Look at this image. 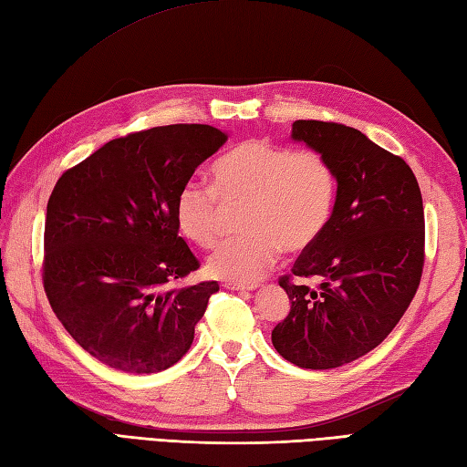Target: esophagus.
<instances>
[{
	"instance_id": "esophagus-1",
	"label": "esophagus",
	"mask_w": 467,
	"mask_h": 467,
	"mask_svg": "<svg viewBox=\"0 0 467 467\" xmlns=\"http://www.w3.org/2000/svg\"><path fill=\"white\" fill-rule=\"evenodd\" d=\"M224 288H229V290H254V288H256V285H244V283H229V280H226V283H224Z\"/></svg>"
}]
</instances>
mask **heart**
<instances>
[{"instance_id":"heart-1","label":"heart","mask_w":467,"mask_h":467,"mask_svg":"<svg viewBox=\"0 0 467 467\" xmlns=\"http://www.w3.org/2000/svg\"><path fill=\"white\" fill-rule=\"evenodd\" d=\"M211 189L182 184L175 201L181 234L199 248L221 236L223 207L243 204L244 234L221 244L207 268L216 278L253 283L276 265L283 248L298 253L327 229L336 199L332 162L314 149L292 150L263 139H246L213 162Z\"/></svg>"}]
</instances>
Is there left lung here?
I'll use <instances>...</instances> for the list:
<instances>
[{
    "label": "left lung",
    "mask_w": 467,
    "mask_h": 467,
    "mask_svg": "<svg viewBox=\"0 0 467 467\" xmlns=\"http://www.w3.org/2000/svg\"><path fill=\"white\" fill-rule=\"evenodd\" d=\"M292 139L327 155L338 191L327 229L278 278L290 312L273 344L292 364L330 370L374 350L404 317L424 268V204L408 162L354 127L298 119Z\"/></svg>",
    "instance_id": "1"
}]
</instances>
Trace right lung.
<instances>
[{
  "label": "right lung",
  "mask_w": 467,
  "mask_h": 467,
  "mask_svg": "<svg viewBox=\"0 0 467 467\" xmlns=\"http://www.w3.org/2000/svg\"><path fill=\"white\" fill-rule=\"evenodd\" d=\"M226 135L179 123L119 137L53 187L43 288L73 340L127 374L167 370L187 354L219 285L182 280L201 263L179 236L177 194Z\"/></svg>",
  "instance_id": "add662e5"
}]
</instances>
